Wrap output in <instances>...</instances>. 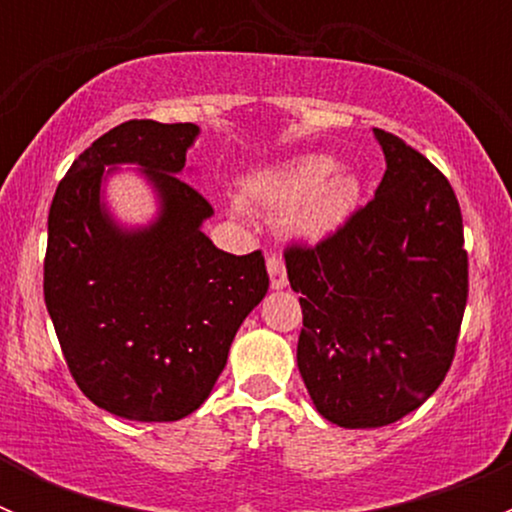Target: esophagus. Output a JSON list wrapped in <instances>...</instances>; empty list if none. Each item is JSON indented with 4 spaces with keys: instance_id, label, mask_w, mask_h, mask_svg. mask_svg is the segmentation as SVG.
I'll use <instances>...</instances> for the list:
<instances>
[{
    "instance_id": "esophagus-1",
    "label": "esophagus",
    "mask_w": 512,
    "mask_h": 512,
    "mask_svg": "<svg viewBox=\"0 0 512 512\" xmlns=\"http://www.w3.org/2000/svg\"><path fill=\"white\" fill-rule=\"evenodd\" d=\"M267 272H270L272 289L287 287V270H285V262H282L280 257H275V255L267 257Z\"/></svg>"
}]
</instances>
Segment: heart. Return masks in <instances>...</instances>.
I'll list each match as a JSON object with an SVG mask.
<instances>
[{
    "mask_svg": "<svg viewBox=\"0 0 512 512\" xmlns=\"http://www.w3.org/2000/svg\"><path fill=\"white\" fill-rule=\"evenodd\" d=\"M242 198L267 215H285L287 232L297 240L322 242L356 213L361 183L352 170L337 168L332 156L309 153L247 178Z\"/></svg>",
    "mask_w": 512,
    "mask_h": 512,
    "instance_id": "heart-1",
    "label": "heart"
}]
</instances>
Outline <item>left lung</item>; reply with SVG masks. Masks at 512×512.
Returning <instances> with one entry per match:
<instances>
[{
    "instance_id": "8db88e82",
    "label": "left lung",
    "mask_w": 512,
    "mask_h": 512,
    "mask_svg": "<svg viewBox=\"0 0 512 512\" xmlns=\"http://www.w3.org/2000/svg\"><path fill=\"white\" fill-rule=\"evenodd\" d=\"M374 136L386 158L374 200L329 240L285 252L302 294L299 374L314 409L342 428L389 426L441 386L468 299L451 183L394 133Z\"/></svg>"
}]
</instances>
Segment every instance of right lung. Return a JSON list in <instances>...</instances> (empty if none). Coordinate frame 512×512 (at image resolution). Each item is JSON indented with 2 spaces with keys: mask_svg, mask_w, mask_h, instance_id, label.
Segmentation results:
<instances>
[{
  "mask_svg": "<svg viewBox=\"0 0 512 512\" xmlns=\"http://www.w3.org/2000/svg\"><path fill=\"white\" fill-rule=\"evenodd\" d=\"M198 133L195 123H121L74 160L51 200L46 309L79 389L128 421L200 409L270 287L260 250L230 255L203 232L213 208L180 178ZM118 164H138L157 193L148 226L123 228L102 203Z\"/></svg>",
  "mask_w": 512,
  "mask_h": 512,
  "instance_id": "1",
  "label": "right lung"
}]
</instances>
